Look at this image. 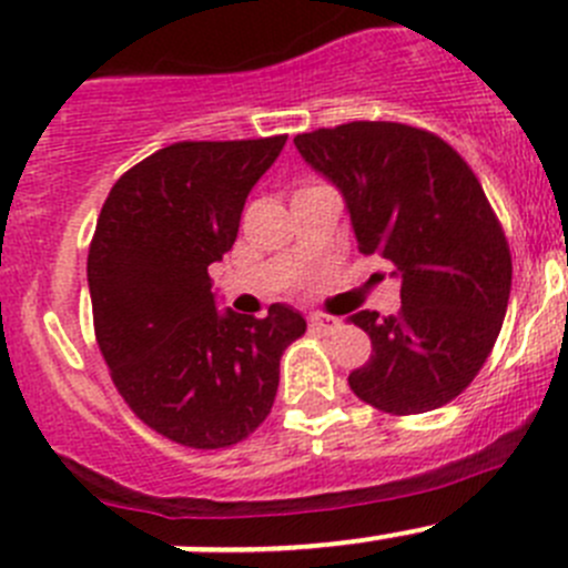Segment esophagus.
Instances as JSON below:
<instances>
[{
  "label": "esophagus",
  "instance_id": "esophagus-1",
  "mask_svg": "<svg viewBox=\"0 0 568 568\" xmlns=\"http://www.w3.org/2000/svg\"><path fill=\"white\" fill-rule=\"evenodd\" d=\"M338 324H341L338 318L327 316V313H313V316H311V327L316 329V333H333Z\"/></svg>",
  "mask_w": 568,
  "mask_h": 568
}]
</instances>
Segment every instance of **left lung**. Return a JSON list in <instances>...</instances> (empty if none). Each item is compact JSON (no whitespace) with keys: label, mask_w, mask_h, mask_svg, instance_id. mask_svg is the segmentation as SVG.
Masks as SVG:
<instances>
[{"label":"left lung","mask_w":568,"mask_h":568,"mask_svg":"<svg viewBox=\"0 0 568 568\" xmlns=\"http://www.w3.org/2000/svg\"><path fill=\"white\" fill-rule=\"evenodd\" d=\"M294 144L344 194L357 250L402 277L396 316H349L372 338L349 388L390 416L453 402L497 344L514 277L480 180L444 138L399 121L322 126Z\"/></svg>","instance_id":"1"}]
</instances>
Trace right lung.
<instances>
[{
    "instance_id": "add662e5",
    "label": "right lung",
    "mask_w": 568,
    "mask_h": 568,
    "mask_svg": "<svg viewBox=\"0 0 568 568\" xmlns=\"http://www.w3.org/2000/svg\"><path fill=\"white\" fill-rule=\"evenodd\" d=\"M288 135L180 141L121 174L88 250L93 333L115 390L146 427L224 449L266 422L294 307L219 313L207 266L233 250L252 185Z\"/></svg>"
}]
</instances>
